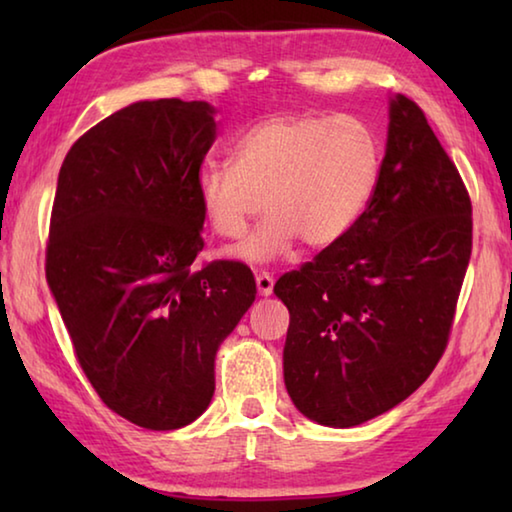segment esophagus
Wrapping results in <instances>:
<instances>
[{
	"instance_id": "1",
	"label": "esophagus",
	"mask_w": 512,
	"mask_h": 512,
	"mask_svg": "<svg viewBox=\"0 0 512 512\" xmlns=\"http://www.w3.org/2000/svg\"><path fill=\"white\" fill-rule=\"evenodd\" d=\"M255 284H257L259 296H271L275 280H273V275H271V273L262 271V273H257V277H255Z\"/></svg>"
}]
</instances>
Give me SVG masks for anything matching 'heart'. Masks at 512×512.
Masks as SVG:
<instances>
[{"instance_id": "1", "label": "heart", "mask_w": 512, "mask_h": 512, "mask_svg": "<svg viewBox=\"0 0 512 512\" xmlns=\"http://www.w3.org/2000/svg\"><path fill=\"white\" fill-rule=\"evenodd\" d=\"M381 146L352 115H275L235 146V164L198 173V201L219 237L239 239L266 210L259 228L230 250L250 264L287 253L300 239L325 248L348 235L377 189Z\"/></svg>"}]
</instances>
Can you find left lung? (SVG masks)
Listing matches in <instances>:
<instances>
[{
    "label": "left lung",
    "mask_w": 512,
    "mask_h": 512,
    "mask_svg": "<svg viewBox=\"0 0 512 512\" xmlns=\"http://www.w3.org/2000/svg\"><path fill=\"white\" fill-rule=\"evenodd\" d=\"M472 255V201L418 103L391 101L377 189L348 235L275 282L291 314L284 384L302 415L354 427L445 354Z\"/></svg>",
    "instance_id": "obj_1"
}]
</instances>
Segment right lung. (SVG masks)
<instances>
[{"label":"right lung","instance_id":"1","mask_svg":"<svg viewBox=\"0 0 512 512\" xmlns=\"http://www.w3.org/2000/svg\"><path fill=\"white\" fill-rule=\"evenodd\" d=\"M212 115L183 99L117 110L67 151L51 207L45 273L76 361L110 411L153 431L207 409L216 350L257 293L246 264H194Z\"/></svg>","mask_w":512,"mask_h":512}]
</instances>
